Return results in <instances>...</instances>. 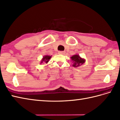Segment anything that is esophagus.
<instances>
[{"mask_svg": "<svg viewBox=\"0 0 120 120\" xmlns=\"http://www.w3.org/2000/svg\"><path fill=\"white\" fill-rule=\"evenodd\" d=\"M58 53H59V54H61V55H64L65 53V51H59Z\"/></svg>", "mask_w": 120, "mask_h": 120, "instance_id": "34e87169", "label": "esophagus"}]
</instances>
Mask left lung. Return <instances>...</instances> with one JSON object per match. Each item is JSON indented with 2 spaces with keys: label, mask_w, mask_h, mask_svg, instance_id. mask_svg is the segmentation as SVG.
<instances>
[{
  "label": "left lung",
  "mask_w": 120,
  "mask_h": 120,
  "mask_svg": "<svg viewBox=\"0 0 120 120\" xmlns=\"http://www.w3.org/2000/svg\"><path fill=\"white\" fill-rule=\"evenodd\" d=\"M71 59L74 63L73 64V67H78L82 65L85 62V60L84 59H82L79 55H75L71 57Z\"/></svg>",
  "instance_id": "8db88e82"
}]
</instances>
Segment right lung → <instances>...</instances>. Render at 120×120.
<instances>
[{"label":"right lung","mask_w":120,"mask_h":120,"mask_svg":"<svg viewBox=\"0 0 120 120\" xmlns=\"http://www.w3.org/2000/svg\"><path fill=\"white\" fill-rule=\"evenodd\" d=\"M51 58V56H45L44 58H43V59H42L41 63H42V62H45L46 63H47Z\"/></svg>","instance_id":"add662e5"}]
</instances>
